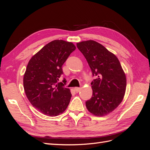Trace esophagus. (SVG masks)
I'll use <instances>...</instances> for the list:
<instances>
[{
    "instance_id": "esophagus-1",
    "label": "esophagus",
    "mask_w": 150,
    "mask_h": 150,
    "mask_svg": "<svg viewBox=\"0 0 150 150\" xmlns=\"http://www.w3.org/2000/svg\"><path fill=\"white\" fill-rule=\"evenodd\" d=\"M81 88H74V91L76 93H79L81 91Z\"/></svg>"
}]
</instances>
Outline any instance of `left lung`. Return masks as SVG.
Instances as JSON below:
<instances>
[{"mask_svg":"<svg viewBox=\"0 0 150 150\" xmlns=\"http://www.w3.org/2000/svg\"><path fill=\"white\" fill-rule=\"evenodd\" d=\"M96 79L91 83L92 97L86 102L88 110L94 116H106L114 111L123 99L126 78L117 57L93 40L78 42Z\"/></svg>","mask_w":150,"mask_h":150,"instance_id":"8db88e82","label":"left lung"}]
</instances>
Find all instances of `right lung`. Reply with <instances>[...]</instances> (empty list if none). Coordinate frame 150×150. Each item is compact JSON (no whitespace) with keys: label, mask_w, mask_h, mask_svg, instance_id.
Here are the masks:
<instances>
[{"label":"right lung","mask_w":150,"mask_h":150,"mask_svg":"<svg viewBox=\"0 0 150 150\" xmlns=\"http://www.w3.org/2000/svg\"><path fill=\"white\" fill-rule=\"evenodd\" d=\"M76 48L72 42L54 40L28 62L23 78L25 93L32 105L45 115L58 116L69 105L70 89L63 87V83H57L63 73V64Z\"/></svg>","instance_id":"right-lung-1"}]
</instances>
